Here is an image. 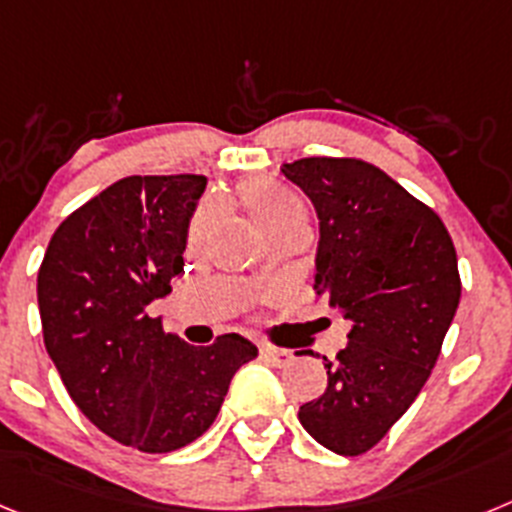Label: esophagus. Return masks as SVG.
I'll return each mask as SVG.
<instances>
[{"label":"esophagus","instance_id":"obj_1","mask_svg":"<svg viewBox=\"0 0 512 512\" xmlns=\"http://www.w3.org/2000/svg\"><path fill=\"white\" fill-rule=\"evenodd\" d=\"M259 356H261V361H266V364H271V366H287L289 361H292V354H289L287 348L261 346Z\"/></svg>","mask_w":512,"mask_h":512}]
</instances>
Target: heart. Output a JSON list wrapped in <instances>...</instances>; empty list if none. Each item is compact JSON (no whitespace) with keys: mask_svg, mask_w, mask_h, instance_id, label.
<instances>
[{"mask_svg":"<svg viewBox=\"0 0 512 512\" xmlns=\"http://www.w3.org/2000/svg\"><path fill=\"white\" fill-rule=\"evenodd\" d=\"M241 202L253 217V223L264 230V235L292 233V230H310V212L305 202L289 189L274 184H246L241 192ZM205 230V215H197L187 230V243L194 246Z\"/></svg>","mask_w":512,"mask_h":512,"instance_id":"obj_1","label":"heart"}]
</instances>
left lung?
I'll return each instance as SVG.
<instances>
[{"instance_id":"1","label":"left lung","mask_w":512,"mask_h":512,"mask_svg":"<svg viewBox=\"0 0 512 512\" xmlns=\"http://www.w3.org/2000/svg\"><path fill=\"white\" fill-rule=\"evenodd\" d=\"M282 174L320 217L315 295L351 323L300 423L333 454L361 456L431 377L461 297L456 248L431 207L361 158H300Z\"/></svg>"}]
</instances>
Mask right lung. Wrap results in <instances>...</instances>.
<instances>
[{"label":"right lung","mask_w":512,"mask_h":512,"mask_svg":"<svg viewBox=\"0 0 512 512\" xmlns=\"http://www.w3.org/2000/svg\"><path fill=\"white\" fill-rule=\"evenodd\" d=\"M200 174L125 176L56 228L38 271L45 351L99 431L169 454L215 423L230 379L259 348L238 333L189 346L148 305L184 271Z\"/></svg>","instance_id":"1"}]
</instances>
